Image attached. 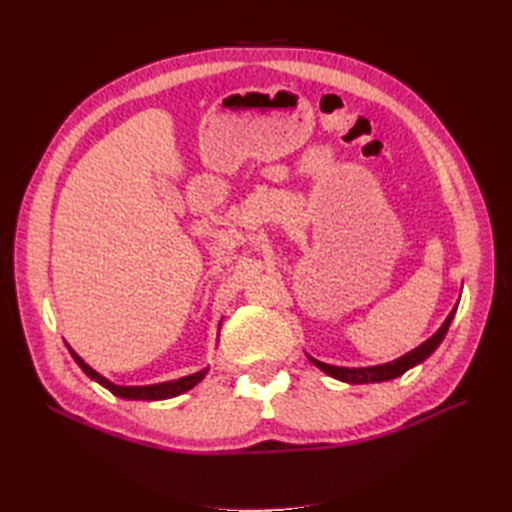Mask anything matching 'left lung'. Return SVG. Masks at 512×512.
Wrapping results in <instances>:
<instances>
[{"label":"left lung","mask_w":512,"mask_h":512,"mask_svg":"<svg viewBox=\"0 0 512 512\" xmlns=\"http://www.w3.org/2000/svg\"><path fill=\"white\" fill-rule=\"evenodd\" d=\"M455 310H458V306H455L451 310V314L447 317V321L442 323V328L431 336V339L424 341L422 345H418L416 350H411L409 354L396 358L394 363H385V365H374V367H336V365H328V363H321V361H314V358H310V361L317 365L319 369H323L325 374L336 378V380H343V383H352V385H361V383H383V380H391V378H398L407 372V369H411L413 365L422 363L424 358H429L433 352H436V347L442 343L444 336H447V330L449 325L453 321V314Z\"/></svg>","instance_id":"left-lung-1"}]
</instances>
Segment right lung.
Listing matches in <instances>:
<instances>
[{"instance_id": "add662e5", "label": "right lung", "mask_w": 512, "mask_h": 512, "mask_svg": "<svg viewBox=\"0 0 512 512\" xmlns=\"http://www.w3.org/2000/svg\"><path fill=\"white\" fill-rule=\"evenodd\" d=\"M70 354H72L74 361L79 363L83 372L88 374L92 380H96V383L103 385L105 389H110L114 396L127 398V400H167V398H173V396H180V394H184V391H189L191 387L198 385L200 380L206 376V372H209V367H206V369H202V372H195L191 376H184V378H178V380H169V383L143 385V387H121V385L110 383V380L101 376L99 372H94V369L88 363H85L83 358L76 354L74 350H70Z\"/></svg>"}]
</instances>
